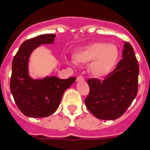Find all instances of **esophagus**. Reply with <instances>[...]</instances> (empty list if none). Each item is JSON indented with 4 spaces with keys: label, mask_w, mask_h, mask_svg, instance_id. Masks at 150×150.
<instances>
[{
    "label": "esophagus",
    "mask_w": 150,
    "mask_h": 150,
    "mask_svg": "<svg viewBox=\"0 0 150 150\" xmlns=\"http://www.w3.org/2000/svg\"><path fill=\"white\" fill-rule=\"evenodd\" d=\"M76 80H77V81H84L85 79H84V77L82 76V75H79V76H78L77 79H76Z\"/></svg>",
    "instance_id": "obj_1"
}]
</instances>
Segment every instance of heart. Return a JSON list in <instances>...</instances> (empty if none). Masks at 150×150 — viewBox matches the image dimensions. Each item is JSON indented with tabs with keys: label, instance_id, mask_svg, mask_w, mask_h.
<instances>
[{
	"label": "heart",
	"instance_id": "heart-1",
	"mask_svg": "<svg viewBox=\"0 0 150 150\" xmlns=\"http://www.w3.org/2000/svg\"><path fill=\"white\" fill-rule=\"evenodd\" d=\"M117 46L108 43L97 42L82 48L74 54V61L77 64H89V71L92 75L103 78L109 74L118 59Z\"/></svg>",
	"mask_w": 150,
	"mask_h": 150
}]
</instances>
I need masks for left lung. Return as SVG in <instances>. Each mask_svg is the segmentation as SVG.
Returning <instances> with one entry per match:
<instances>
[{"label": "left lung", "instance_id": "left-lung-1", "mask_svg": "<svg viewBox=\"0 0 150 150\" xmlns=\"http://www.w3.org/2000/svg\"><path fill=\"white\" fill-rule=\"evenodd\" d=\"M122 53L123 58L103 81L87 80L89 93L85 103L99 119L114 120L121 117L137 95L139 62L129 43H125Z\"/></svg>", "mask_w": 150, "mask_h": 150}]
</instances>
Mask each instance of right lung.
<instances>
[{
  "label": "right lung",
  "mask_w": 150,
  "mask_h": 150,
  "mask_svg": "<svg viewBox=\"0 0 150 150\" xmlns=\"http://www.w3.org/2000/svg\"><path fill=\"white\" fill-rule=\"evenodd\" d=\"M55 34H43L22 43L12 61L10 89L18 108L30 117H45L58 108L66 89L75 82L76 78L67 79L46 78L34 81L28 75V59L31 52L40 44L52 43Z\"/></svg>",
  "instance_id": "add662e5"
}]
</instances>
